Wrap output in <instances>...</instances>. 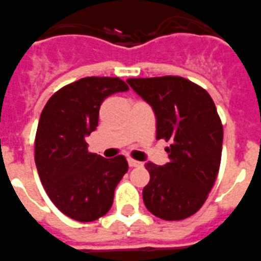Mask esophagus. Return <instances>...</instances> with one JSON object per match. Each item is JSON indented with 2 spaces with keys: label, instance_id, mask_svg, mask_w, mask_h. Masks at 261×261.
Segmentation results:
<instances>
[{
  "label": "esophagus",
  "instance_id": "esophagus-1",
  "mask_svg": "<svg viewBox=\"0 0 261 261\" xmlns=\"http://www.w3.org/2000/svg\"><path fill=\"white\" fill-rule=\"evenodd\" d=\"M128 164H129V167H141L142 166V163H141V162H137V160H135V159H128Z\"/></svg>",
  "mask_w": 261,
  "mask_h": 261
}]
</instances>
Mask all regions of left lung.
<instances>
[{
	"instance_id": "obj_1",
	"label": "left lung",
	"mask_w": 261,
	"mask_h": 261,
	"mask_svg": "<svg viewBox=\"0 0 261 261\" xmlns=\"http://www.w3.org/2000/svg\"><path fill=\"white\" fill-rule=\"evenodd\" d=\"M126 83L154 110L156 140L171 141L168 163L145 164L150 181L143 188V203L159 219H186L202 207L219 173L223 124L216 106L203 88L181 76Z\"/></svg>"
}]
</instances>
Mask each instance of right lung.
Here are the masks:
<instances>
[{
	"instance_id": "obj_1",
	"label": "right lung",
	"mask_w": 261,
	"mask_h": 261,
	"mask_svg": "<svg viewBox=\"0 0 261 261\" xmlns=\"http://www.w3.org/2000/svg\"><path fill=\"white\" fill-rule=\"evenodd\" d=\"M128 89L119 77H84L54 93L41 112L35 140L38 176L57 208L76 221L105 216L128 171L123 155L105 159L88 151L85 141L97 129L102 102Z\"/></svg>"
}]
</instances>
